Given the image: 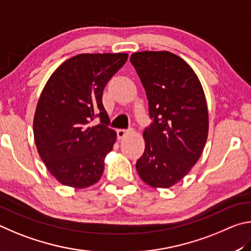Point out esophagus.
<instances>
[{
	"instance_id": "34e87169",
	"label": "esophagus",
	"mask_w": 251,
	"mask_h": 251,
	"mask_svg": "<svg viewBox=\"0 0 251 251\" xmlns=\"http://www.w3.org/2000/svg\"><path fill=\"white\" fill-rule=\"evenodd\" d=\"M128 132H129V131L126 130V129H118L117 130V135H118L119 139H121V138L125 137L126 134H128Z\"/></svg>"
}]
</instances>
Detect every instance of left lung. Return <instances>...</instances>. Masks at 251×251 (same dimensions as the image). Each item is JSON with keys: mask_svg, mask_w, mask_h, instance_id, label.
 <instances>
[{"mask_svg": "<svg viewBox=\"0 0 251 251\" xmlns=\"http://www.w3.org/2000/svg\"><path fill=\"white\" fill-rule=\"evenodd\" d=\"M149 101L151 125L146 150L135 164L152 187L168 188L199 161L208 134L203 87L185 60L170 51H140L130 57Z\"/></svg>", "mask_w": 251, "mask_h": 251, "instance_id": "1", "label": "left lung"}]
</instances>
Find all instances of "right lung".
<instances>
[{
    "instance_id": "obj_1",
    "label": "right lung",
    "mask_w": 251,
    "mask_h": 251,
    "mask_svg": "<svg viewBox=\"0 0 251 251\" xmlns=\"http://www.w3.org/2000/svg\"><path fill=\"white\" fill-rule=\"evenodd\" d=\"M128 54H80L57 68L44 87L34 117V139L47 170L67 186L100 179L117 134L102 104L105 85ZM99 117L100 123L91 122Z\"/></svg>"
}]
</instances>
